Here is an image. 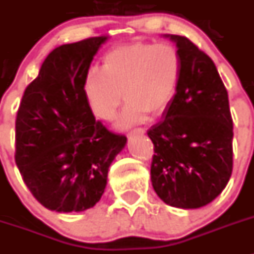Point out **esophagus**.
<instances>
[{"mask_svg":"<svg viewBox=\"0 0 254 254\" xmlns=\"http://www.w3.org/2000/svg\"><path fill=\"white\" fill-rule=\"evenodd\" d=\"M145 128H135L133 131H131L128 133V136H132V135H144L145 133Z\"/></svg>","mask_w":254,"mask_h":254,"instance_id":"1","label":"esophagus"}]
</instances>
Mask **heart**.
<instances>
[{"label":"heart","instance_id":"1","mask_svg":"<svg viewBox=\"0 0 254 254\" xmlns=\"http://www.w3.org/2000/svg\"><path fill=\"white\" fill-rule=\"evenodd\" d=\"M181 74L183 58L176 46L125 43L104 55L103 70H88L83 83L84 99L95 116L112 121L125 96L127 103L117 125L126 128L144 122L148 113L157 117L166 112L176 95Z\"/></svg>","mask_w":254,"mask_h":254}]
</instances>
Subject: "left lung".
<instances>
[{
    "mask_svg": "<svg viewBox=\"0 0 254 254\" xmlns=\"http://www.w3.org/2000/svg\"><path fill=\"white\" fill-rule=\"evenodd\" d=\"M179 49L183 74L171 105L148 136L154 144L151 185L183 209L211 203L233 172V118L217 68L186 37L164 34Z\"/></svg>",
    "mask_w": 254,
    "mask_h": 254,
    "instance_id": "obj_1",
    "label": "left lung"
}]
</instances>
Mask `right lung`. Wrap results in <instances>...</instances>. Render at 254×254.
Wrapping results in <instances>:
<instances>
[{"label": "right lung", "instance_id": "right-lung-1", "mask_svg": "<svg viewBox=\"0 0 254 254\" xmlns=\"http://www.w3.org/2000/svg\"><path fill=\"white\" fill-rule=\"evenodd\" d=\"M108 38L56 47L24 91L15 123V162L28 189L50 211L94 207L110 164L127 142L95 119L83 94L91 63Z\"/></svg>", "mask_w": 254, "mask_h": 254}]
</instances>
